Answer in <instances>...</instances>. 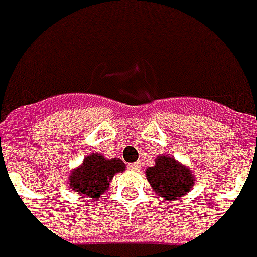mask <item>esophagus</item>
Wrapping results in <instances>:
<instances>
[{"instance_id": "34e87169", "label": "esophagus", "mask_w": 257, "mask_h": 257, "mask_svg": "<svg viewBox=\"0 0 257 257\" xmlns=\"http://www.w3.org/2000/svg\"><path fill=\"white\" fill-rule=\"evenodd\" d=\"M128 169H130V170H134V172H138V170L141 169V163H140V162L130 163V165H128Z\"/></svg>"}]
</instances>
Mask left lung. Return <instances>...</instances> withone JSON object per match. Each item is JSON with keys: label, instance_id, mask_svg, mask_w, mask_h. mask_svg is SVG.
Here are the masks:
<instances>
[{"label": "left lung", "instance_id": "obj_1", "mask_svg": "<svg viewBox=\"0 0 257 257\" xmlns=\"http://www.w3.org/2000/svg\"><path fill=\"white\" fill-rule=\"evenodd\" d=\"M145 176L152 190L166 201L183 198L195 184V178L190 169L169 155L158 156L155 166L148 167Z\"/></svg>", "mask_w": 257, "mask_h": 257}]
</instances>
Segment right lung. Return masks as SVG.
<instances>
[{"label":"right lung","mask_w":257,"mask_h":257,"mask_svg":"<svg viewBox=\"0 0 257 257\" xmlns=\"http://www.w3.org/2000/svg\"><path fill=\"white\" fill-rule=\"evenodd\" d=\"M125 165L119 158L106 159L101 154H91L69 176L70 190L88 198H99L109 188L116 173L124 172Z\"/></svg>","instance_id":"right-lung-1"}]
</instances>
